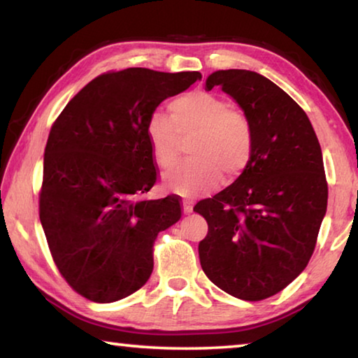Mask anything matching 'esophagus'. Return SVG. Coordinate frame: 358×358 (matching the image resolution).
I'll list each match as a JSON object with an SVG mask.
<instances>
[{
  "mask_svg": "<svg viewBox=\"0 0 358 358\" xmlns=\"http://www.w3.org/2000/svg\"><path fill=\"white\" fill-rule=\"evenodd\" d=\"M183 211L187 215L192 211V202L191 201H183Z\"/></svg>",
  "mask_w": 358,
  "mask_h": 358,
  "instance_id": "obj_1",
  "label": "esophagus"
}]
</instances>
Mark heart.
Listing matches in <instances>:
<instances>
[{"mask_svg":"<svg viewBox=\"0 0 358 358\" xmlns=\"http://www.w3.org/2000/svg\"><path fill=\"white\" fill-rule=\"evenodd\" d=\"M171 117L155 110L147 121V138L156 164L169 169L178 155L180 137L196 134L189 145L191 161L164 175L167 189L199 196L221 183L222 172L237 177L251 159L254 136L245 113L227 99L208 92H191L169 104Z\"/></svg>","mask_w":358,"mask_h":358,"instance_id":"1","label":"heart"}]
</instances>
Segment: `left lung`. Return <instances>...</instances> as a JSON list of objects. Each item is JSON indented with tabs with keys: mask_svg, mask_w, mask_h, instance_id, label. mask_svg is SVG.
<instances>
[{
	"mask_svg": "<svg viewBox=\"0 0 358 358\" xmlns=\"http://www.w3.org/2000/svg\"><path fill=\"white\" fill-rule=\"evenodd\" d=\"M213 87L243 108L254 147L240 177L194 207L208 224L199 257L224 292L259 301L289 286L313 256L329 199L322 151L305 110L266 77L216 71L205 83Z\"/></svg>",
	"mask_w": 358,
	"mask_h": 358,
	"instance_id": "1",
	"label": "left lung"
}]
</instances>
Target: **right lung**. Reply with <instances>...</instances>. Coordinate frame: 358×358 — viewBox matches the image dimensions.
<instances>
[{"mask_svg":"<svg viewBox=\"0 0 358 358\" xmlns=\"http://www.w3.org/2000/svg\"><path fill=\"white\" fill-rule=\"evenodd\" d=\"M201 78L196 71L106 72L53 123L39 217L58 271L85 299L117 301L148 281L155 240L180 220L181 205L175 196L141 199L157 180L147 121Z\"/></svg>","mask_w":358,"mask_h":358,"instance_id":"obj_1","label":"right lung"}]
</instances>
